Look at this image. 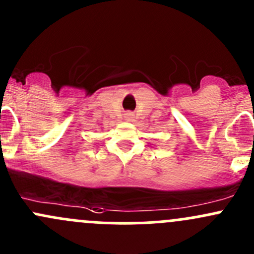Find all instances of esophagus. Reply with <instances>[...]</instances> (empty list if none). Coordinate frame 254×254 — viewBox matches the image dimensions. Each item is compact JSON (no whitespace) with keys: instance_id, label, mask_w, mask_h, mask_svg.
Segmentation results:
<instances>
[{"instance_id":"esophagus-1","label":"esophagus","mask_w":254,"mask_h":254,"mask_svg":"<svg viewBox=\"0 0 254 254\" xmlns=\"http://www.w3.org/2000/svg\"><path fill=\"white\" fill-rule=\"evenodd\" d=\"M125 117H127V119H131V118H132V113H127V115H125Z\"/></svg>"}]
</instances>
